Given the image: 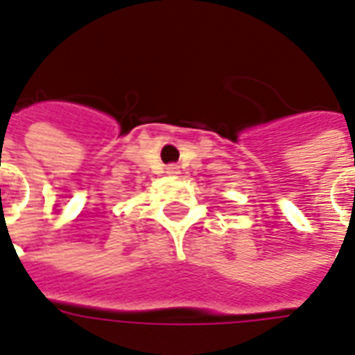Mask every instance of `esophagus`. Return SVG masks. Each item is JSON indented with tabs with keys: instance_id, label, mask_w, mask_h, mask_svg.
Instances as JSON below:
<instances>
[{
	"instance_id": "obj_1",
	"label": "esophagus",
	"mask_w": 355,
	"mask_h": 355,
	"mask_svg": "<svg viewBox=\"0 0 355 355\" xmlns=\"http://www.w3.org/2000/svg\"><path fill=\"white\" fill-rule=\"evenodd\" d=\"M178 173H180V167H178V165H169V167H167V175H171V177H177Z\"/></svg>"
}]
</instances>
